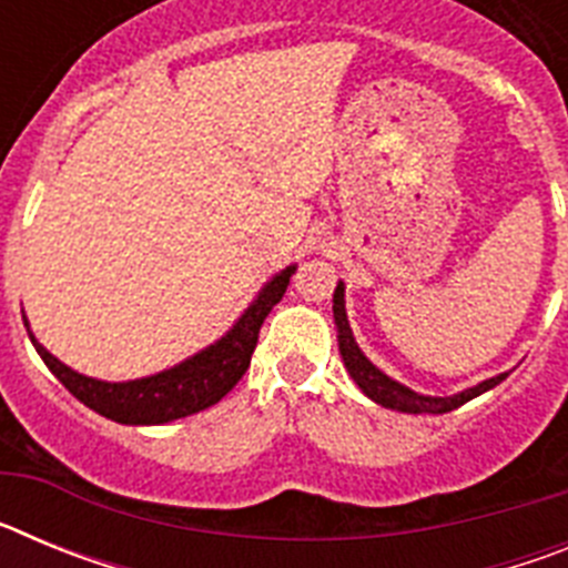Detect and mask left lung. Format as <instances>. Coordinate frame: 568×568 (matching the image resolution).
Masks as SVG:
<instances>
[{
  "instance_id": "left-lung-1",
  "label": "left lung",
  "mask_w": 568,
  "mask_h": 568,
  "mask_svg": "<svg viewBox=\"0 0 568 568\" xmlns=\"http://www.w3.org/2000/svg\"><path fill=\"white\" fill-rule=\"evenodd\" d=\"M344 304H346L344 284L338 281V287H335V295H333V318H335V327H338L341 358H344L346 373L353 375L355 384L361 386V393H364L366 398H373L375 404L386 406V409H395V413H409V415L453 413V409L464 406L466 400L478 398V395H484L486 389L498 386L500 381L509 375V373H500V375H495V378H486V381H480L478 386H469V389H464V393H458V395H449V398H433V395L413 393L409 386L398 384V381H393L389 375L381 373L378 366H375L373 361L361 353V346L355 344V338H353V329H349V321H346Z\"/></svg>"
}]
</instances>
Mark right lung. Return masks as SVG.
I'll return each instance as SVG.
<instances>
[{
    "label": "right lung",
    "instance_id": "1",
    "mask_svg": "<svg viewBox=\"0 0 568 568\" xmlns=\"http://www.w3.org/2000/svg\"><path fill=\"white\" fill-rule=\"evenodd\" d=\"M295 267L281 270L278 275L264 284L255 301L244 310L239 321L233 324L230 333L210 344L207 349L195 353L193 358L182 361V364L170 366L164 373L148 375V378L135 381H110L88 378V375L70 369L68 364L50 355L37 335L30 333V324L24 318L30 341L37 346V353L48 364V369L57 375L73 398L90 406L93 413L104 415V418L115 420V424H133V426H150V424H170V420L187 418V415L202 413L207 406L219 404L224 395L233 389L241 381V375L247 373L253 349L258 344V329L270 310L284 298L290 284V275Z\"/></svg>",
    "mask_w": 568,
    "mask_h": 568
}]
</instances>
